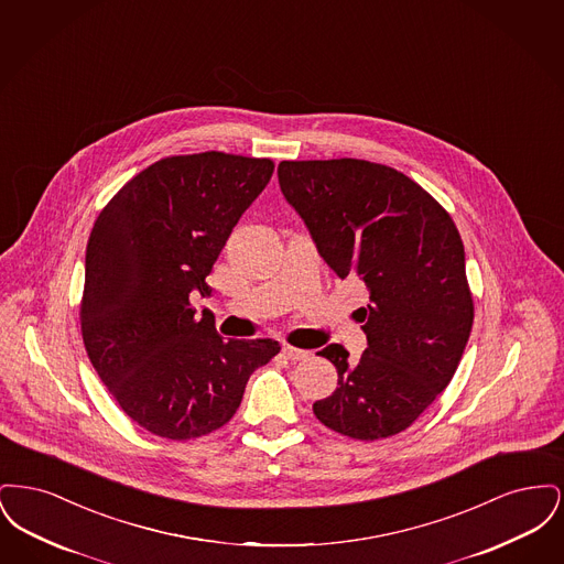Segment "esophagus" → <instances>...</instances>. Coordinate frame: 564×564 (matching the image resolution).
Returning a JSON list of instances; mask_svg holds the SVG:
<instances>
[{
  "mask_svg": "<svg viewBox=\"0 0 564 564\" xmlns=\"http://www.w3.org/2000/svg\"><path fill=\"white\" fill-rule=\"evenodd\" d=\"M283 355H285L290 361H302V359L308 357V350L295 349V347L285 345V347H283Z\"/></svg>",
  "mask_w": 564,
  "mask_h": 564,
  "instance_id": "1",
  "label": "esophagus"
}]
</instances>
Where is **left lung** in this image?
<instances>
[{"label": "left lung", "instance_id": "1", "mask_svg": "<svg viewBox=\"0 0 564 564\" xmlns=\"http://www.w3.org/2000/svg\"><path fill=\"white\" fill-rule=\"evenodd\" d=\"M279 186L327 267L370 292L359 308L368 349L319 350L336 391L313 403L325 427L352 440L408 430L448 387L474 325L465 249L451 214L400 171L357 159L283 161Z\"/></svg>", "mask_w": 564, "mask_h": 564}]
</instances>
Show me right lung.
Segmentation results:
<instances>
[{
  "label": "right lung",
  "instance_id": "add662e5",
  "mask_svg": "<svg viewBox=\"0 0 564 564\" xmlns=\"http://www.w3.org/2000/svg\"><path fill=\"white\" fill-rule=\"evenodd\" d=\"M274 162L226 152L166 156L127 182L86 245L82 340L111 398L139 427L194 440L224 427L276 340H224L189 294L207 274Z\"/></svg>",
  "mask_w": 564,
  "mask_h": 564
}]
</instances>
